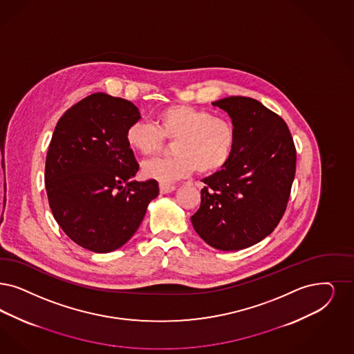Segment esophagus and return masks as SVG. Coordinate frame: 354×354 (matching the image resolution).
I'll return each mask as SVG.
<instances>
[{
  "label": "esophagus",
  "instance_id": "1",
  "mask_svg": "<svg viewBox=\"0 0 354 354\" xmlns=\"http://www.w3.org/2000/svg\"><path fill=\"white\" fill-rule=\"evenodd\" d=\"M173 190H176V186H174V185L160 183V193H161V194H168V193H171Z\"/></svg>",
  "mask_w": 354,
  "mask_h": 354
}]
</instances>
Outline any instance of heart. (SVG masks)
<instances>
[{"label":"heart","instance_id":"b5f03b06","mask_svg":"<svg viewBox=\"0 0 354 354\" xmlns=\"http://www.w3.org/2000/svg\"><path fill=\"white\" fill-rule=\"evenodd\" d=\"M165 140H174L176 155L145 161L142 173L161 183H174L196 169L209 174L224 168L235 152V124L206 109L171 105L158 113L156 126L136 120L126 131L129 147L143 156L156 153Z\"/></svg>","mask_w":354,"mask_h":354}]
</instances>
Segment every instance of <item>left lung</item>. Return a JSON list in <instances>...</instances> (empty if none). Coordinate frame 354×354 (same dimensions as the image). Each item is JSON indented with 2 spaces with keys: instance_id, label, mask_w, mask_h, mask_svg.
Returning a JSON list of instances; mask_svg holds the SVG:
<instances>
[{
  "instance_id": "8db88e82",
  "label": "left lung",
  "mask_w": 354,
  "mask_h": 354,
  "mask_svg": "<svg viewBox=\"0 0 354 354\" xmlns=\"http://www.w3.org/2000/svg\"><path fill=\"white\" fill-rule=\"evenodd\" d=\"M212 105L235 124V152L222 171L202 180L201 206L192 223L212 248H248L270 235L286 211L295 145L285 120L257 100L236 95Z\"/></svg>"
}]
</instances>
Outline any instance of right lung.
Instances as JSON below:
<instances>
[{"instance_id":"right-lung-1","label":"right lung","mask_w":354,"mask_h":354,"mask_svg":"<svg viewBox=\"0 0 354 354\" xmlns=\"http://www.w3.org/2000/svg\"><path fill=\"white\" fill-rule=\"evenodd\" d=\"M139 119L130 101L94 93L68 109L55 127L44 171L48 203L55 221L82 248H120L158 196L156 180H132L139 164L126 131Z\"/></svg>"}]
</instances>
